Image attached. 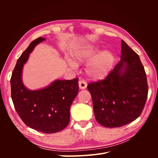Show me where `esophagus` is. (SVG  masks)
I'll use <instances>...</instances> for the list:
<instances>
[{
    "instance_id": "34e87169",
    "label": "esophagus",
    "mask_w": 158,
    "mask_h": 158,
    "mask_svg": "<svg viewBox=\"0 0 158 158\" xmlns=\"http://www.w3.org/2000/svg\"><path fill=\"white\" fill-rule=\"evenodd\" d=\"M78 84H79V88L81 89H85V88L87 87V83L85 82V81H84L83 80H80Z\"/></svg>"
}]
</instances>
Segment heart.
I'll return each instance as SVG.
<instances>
[{
	"label": "heart",
	"mask_w": 158,
	"mask_h": 158,
	"mask_svg": "<svg viewBox=\"0 0 158 158\" xmlns=\"http://www.w3.org/2000/svg\"><path fill=\"white\" fill-rule=\"evenodd\" d=\"M98 48L92 44H89L76 50L74 53L75 63L70 59L68 63L72 67L75 68L76 64H80L88 62L85 73L94 80L103 79L112 70L114 62V58L112 52L106 50L99 52Z\"/></svg>",
	"instance_id": "obj_1"
}]
</instances>
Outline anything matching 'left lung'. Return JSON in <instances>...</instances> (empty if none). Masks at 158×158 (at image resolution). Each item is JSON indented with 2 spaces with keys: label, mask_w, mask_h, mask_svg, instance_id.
<instances>
[{
  "label": "left lung",
  "mask_w": 158,
  "mask_h": 158,
  "mask_svg": "<svg viewBox=\"0 0 158 158\" xmlns=\"http://www.w3.org/2000/svg\"><path fill=\"white\" fill-rule=\"evenodd\" d=\"M96 121L107 128L121 127L140 115L148 97L146 74L140 57L121 41V60L103 80L90 83Z\"/></svg>",
  "instance_id": "8db88e82"
}]
</instances>
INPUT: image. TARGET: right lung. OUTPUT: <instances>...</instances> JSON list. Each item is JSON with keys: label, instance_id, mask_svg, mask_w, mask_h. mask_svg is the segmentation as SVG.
<instances>
[{"label": "right lung", "instance_id": "add662e5", "mask_svg": "<svg viewBox=\"0 0 158 158\" xmlns=\"http://www.w3.org/2000/svg\"><path fill=\"white\" fill-rule=\"evenodd\" d=\"M45 40L39 37L33 41L17 60L10 80L11 96L17 113L27 127L42 132L55 133L63 130L70 122V109L79 90L78 78L56 80L37 90L25 87L22 79L23 65L35 47Z\"/></svg>", "mask_w": 158, "mask_h": 158}]
</instances>
